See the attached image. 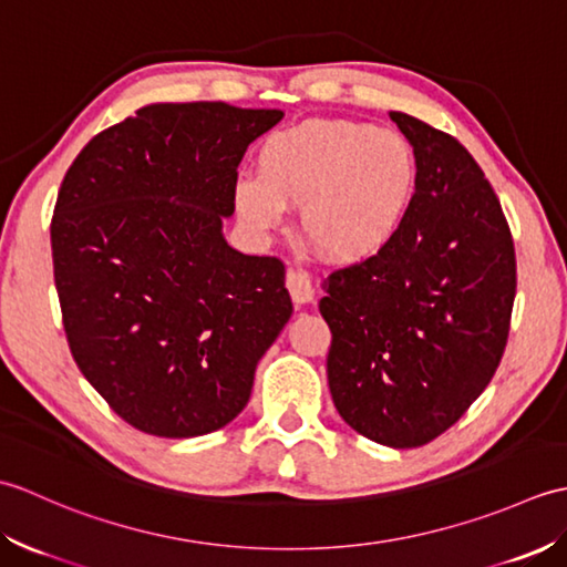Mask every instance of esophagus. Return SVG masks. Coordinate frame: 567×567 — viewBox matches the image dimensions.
<instances>
[{"mask_svg":"<svg viewBox=\"0 0 567 567\" xmlns=\"http://www.w3.org/2000/svg\"><path fill=\"white\" fill-rule=\"evenodd\" d=\"M287 290H290L292 299L297 305L315 302V285H311V277L302 268H290L285 277Z\"/></svg>","mask_w":567,"mask_h":567,"instance_id":"34e87169","label":"esophagus"}]
</instances>
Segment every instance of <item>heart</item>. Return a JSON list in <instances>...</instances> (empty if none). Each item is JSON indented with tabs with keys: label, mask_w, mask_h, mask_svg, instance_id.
I'll return each instance as SVG.
<instances>
[{
	"label": "heart",
	"mask_w": 567,
	"mask_h": 567,
	"mask_svg": "<svg viewBox=\"0 0 567 567\" xmlns=\"http://www.w3.org/2000/svg\"><path fill=\"white\" fill-rule=\"evenodd\" d=\"M416 161L394 128L319 118L265 143L258 177L236 183V209L252 231L285 221V204H302L307 238L329 258L375 256L400 228L414 192Z\"/></svg>",
	"instance_id": "1"
}]
</instances>
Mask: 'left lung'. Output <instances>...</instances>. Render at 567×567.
<instances>
[{"mask_svg":"<svg viewBox=\"0 0 567 567\" xmlns=\"http://www.w3.org/2000/svg\"><path fill=\"white\" fill-rule=\"evenodd\" d=\"M412 143L414 195L390 244L333 270L329 390L360 436L419 449L461 419L507 346L514 240L483 167L455 136L390 112Z\"/></svg>","mask_w":567,"mask_h":567,"instance_id":"left-lung-1","label":"left lung"}]
</instances>
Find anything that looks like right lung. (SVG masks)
<instances>
[{"label": "right lung", "mask_w": 567, "mask_h": 567, "mask_svg": "<svg viewBox=\"0 0 567 567\" xmlns=\"http://www.w3.org/2000/svg\"><path fill=\"white\" fill-rule=\"evenodd\" d=\"M280 118L224 102L143 106L94 136L60 185L51 246L70 353L151 436L234 421L292 317L282 260L221 236L240 158Z\"/></svg>", "instance_id": "right-lung-1"}]
</instances>
